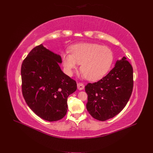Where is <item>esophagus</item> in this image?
Segmentation results:
<instances>
[{"mask_svg":"<svg viewBox=\"0 0 153 153\" xmlns=\"http://www.w3.org/2000/svg\"><path fill=\"white\" fill-rule=\"evenodd\" d=\"M77 87H78V90L81 91V90L84 89V84H82V83H80V82H79V83H78V84H77Z\"/></svg>","mask_w":153,"mask_h":153,"instance_id":"1","label":"esophagus"}]
</instances>
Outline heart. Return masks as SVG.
<instances>
[{
	"label": "heart",
	"instance_id": "b5f03b06",
	"mask_svg": "<svg viewBox=\"0 0 153 153\" xmlns=\"http://www.w3.org/2000/svg\"><path fill=\"white\" fill-rule=\"evenodd\" d=\"M70 50L71 53L62 54L63 66L69 75H71L81 63L80 69L87 79L98 80L109 71L114 61L112 50L100 44L78 43L73 45Z\"/></svg>",
	"mask_w": 153,
	"mask_h": 153
}]
</instances>
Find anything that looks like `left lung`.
<instances>
[{
  "label": "left lung",
  "mask_w": 153,
  "mask_h": 153,
  "mask_svg": "<svg viewBox=\"0 0 153 153\" xmlns=\"http://www.w3.org/2000/svg\"><path fill=\"white\" fill-rule=\"evenodd\" d=\"M126 57L99 81L89 83L86 107L91 116L105 121L117 115L126 105L133 88V68Z\"/></svg>",
  "instance_id": "obj_1"
}]
</instances>
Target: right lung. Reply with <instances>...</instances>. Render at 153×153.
I'll list each match as a JSON object with an SVG mask.
<instances>
[{
    "label": "right lung",
    "instance_id": "obj_1",
    "mask_svg": "<svg viewBox=\"0 0 153 153\" xmlns=\"http://www.w3.org/2000/svg\"><path fill=\"white\" fill-rule=\"evenodd\" d=\"M61 57L43 45L32 49L21 68L22 91L29 108L50 122L65 116L67 99L76 90V82L64 74L59 63Z\"/></svg>",
    "mask_w": 153,
    "mask_h": 153
}]
</instances>
